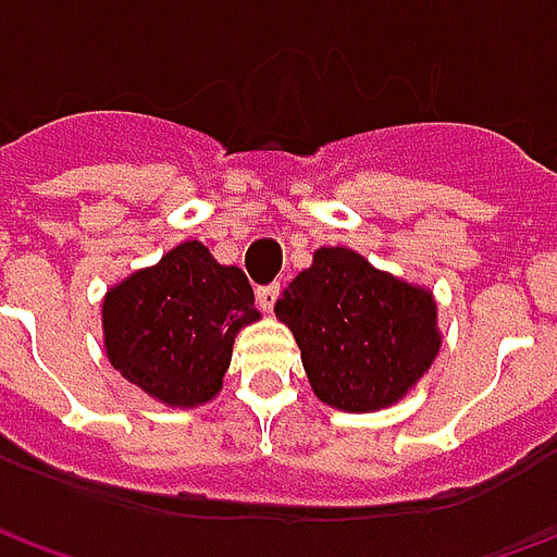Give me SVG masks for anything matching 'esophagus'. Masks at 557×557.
<instances>
[{
  "label": "esophagus",
  "instance_id": "34e87169",
  "mask_svg": "<svg viewBox=\"0 0 557 557\" xmlns=\"http://www.w3.org/2000/svg\"><path fill=\"white\" fill-rule=\"evenodd\" d=\"M277 295H280V283H268V286H259V289H256V301H259V307H262L265 313H271V310H274V304H277Z\"/></svg>",
  "mask_w": 557,
  "mask_h": 557
}]
</instances>
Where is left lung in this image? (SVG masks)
Wrapping results in <instances>:
<instances>
[{"mask_svg": "<svg viewBox=\"0 0 557 557\" xmlns=\"http://www.w3.org/2000/svg\"><path fill=\"white\" fill-rule=\"evenodd\" d=\"M274 313L295 334L313 394L339 411L394 406L442 346L432 292L379 271L349 247L315 250Z\"/></svg>", "mask_w": 557, "mask_h": 557, "instance_id": "left-lung-1", "label": "left lung"}]
</instances>
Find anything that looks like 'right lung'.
<instances>
[{
  "label": "right lung",
  "mask_w": 557,
  "mask_h": 557,
  "mask_svg": "<svg viewBox=\"0 0 557 557\" xmlns=\"http://www.w3.org/2000/svg\"><path fill=\"white\" fill-rule=\"evenodd\" d=\"M101 315L115 370L158 403L194 409L218 397L235 334L259 310L242 268L184 242L107 292Z\"/></svg>",
  "instance_id": "add662e5"
}]
</instances>
